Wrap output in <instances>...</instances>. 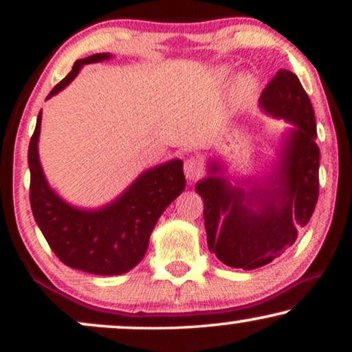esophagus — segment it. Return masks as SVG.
Instances as JSON below:
<instances>
[{"label":"esophagus","mask_w":352,"mask_h":352,"mask_svg":"<svg viewBox=\"0 0 352 352\" xmlns=\"http://www.w3.org/2000/svg\"><path fill=\"white\" fill-rule=\"evenodd\" d=\"M204 173V163H201L197 157H189L184 162V175L189 181L199 179Z\"/></svg>","instance_id":"obj_1"}]
</instances>
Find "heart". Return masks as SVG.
Masks as SVG:
<instances>
[{
	"instance_id": "b5f03b06",
	"label": "heart",
	"mask_w": 352,
	"mask_h": 352,
	"mask_svg": "<svg viewBox=\"0 0 352 352\" xmlns=\"http://www.w3.org/2000/svg\"><path fill=\"white\" fill-rule=\"evenodd\" d=\"M252 88H253V80L250 78V76H243V78L239 80L237 89L240 91V93H248Z\"/></svg>"
}]
</instances>
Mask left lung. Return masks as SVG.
I'll list each match as a JSON object with an SVG mask.
<instances>
[{"instance_id":"1","label":"left lung","mask_w":352,"mask_h":352,"mask_svg":"<svg viewBox=\"0 0 352 352\" xmlns=\"http://www.w3.org/2000/svg\"><path fill=\"white\" fill-rule=\"evenodd\" d=\"M264 112L293 123L282 160L266 186L245 190L211 163V176L195 186L204 199L208 248L226 266L245 271L266 266L295 243L309 223L319 197L320 152L316 144L314 109L298 76L278 70L261 93Z\"/></svg>"}]
</instances>
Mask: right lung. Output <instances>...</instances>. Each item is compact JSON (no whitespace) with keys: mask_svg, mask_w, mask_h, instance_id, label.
Wrapping results in <instances>:
<instances>
[{"mask_svg":"<svg viewBox=\"0 0 352 352\" xmlns=\"http://www.w3.org/2000/svg\"><path fill=\"white\" fill-rule=\"evenodd\" d=\"M110 59L93 54L80 59L51 96L64 89L85 64ZM41 112L28 144L30 205L38 228L62 263L98 276H120L144 258L148 239L166 206L184 190L181 160H171L144 171L117 200L99 210L75 208L47 186L38 158Z\"/></svg>","mask_w":352,"mask_h":352,"instance_id":"obj_1","label":"right lung"}]
</instances>
